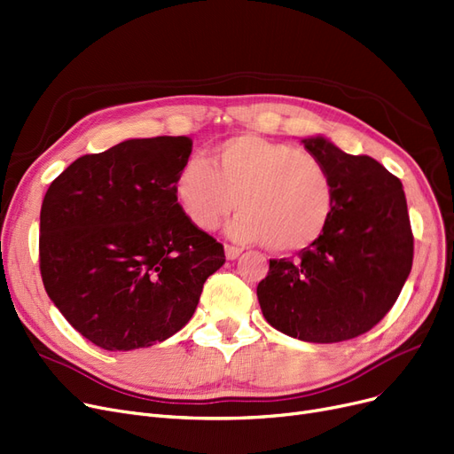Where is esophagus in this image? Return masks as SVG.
Here are the masks:
<instances>
[{
    "instance_id": "obj_1",
    "label": "esophagus",
    "mask_w": 454,
    "mask_h": 454,
    "mask_svg": "<svg viewBox=\"0 0 454 454\" xmlns=\"http://www.w3.org/2000/svg\"><path fill=\"white\" fill-rule=\"evenodd\" d=\"M224 252H226L228 260H238L243 250L238 248V247H233V245H224Z\"/></svg>"
}]
</instances>
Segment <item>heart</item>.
I'll return each instance as SVG.
<instances>
[{
  "label": "heart",
  "mask_w": 454,
  "mask_h": 454,
  "mask_svg": "<svg viewBox=\"0 0 454 454\" xmlns=\"http://www.w3.org/2000/svg\"><path fill=\"white\" fill-rule=\"evenodd\" d=\"M174 199L187 221L215 230L235 204L230 224L239 243H267L274 252H301L326 231L336 192L328 168L297 146L260 135H235L187 161L174 180Z\"/></svg>",
  "instance_id": "obj_1"
}]
</instances>
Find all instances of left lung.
I'll list each match as a JSON object with an SVG mask.
<instances>
[{"mask_svg":"<svg viewBox=\"0 0 454 454\" xmlns=\"http://www.w3.org/2000/svg\"><path fill=\"white\" fill-rule=\"evenodd\" d=\"M301 143L328 168L336 204L317 243L270 260L258 301L267 323L291 338L347 341L384 319L411 270L406 196L372 157L345 153L321 135Z\"/></svg>","mask_w":454,"mask_h":454,"instance_id":"8db88e82","label":"left lung"}]
</instances>
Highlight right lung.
<instances>
[{
	"mask_svg": "<svg viewBox=\"0 0 454 454\" xmlns=\"http://www.w3.org/2000/svg\"><path fill=\"white\" fill-rule=\"evenodd\" d=\"M189 137L129 139L75 160L41 207L48 297L106 350L152 347L182 330L224 248L176 204Z\"/></svg>",
	"mask_w": 454,
	"mask_h": 454,
	"instance_id": "right-lung-1",
	"label": "right lung"
}]
</instances>
